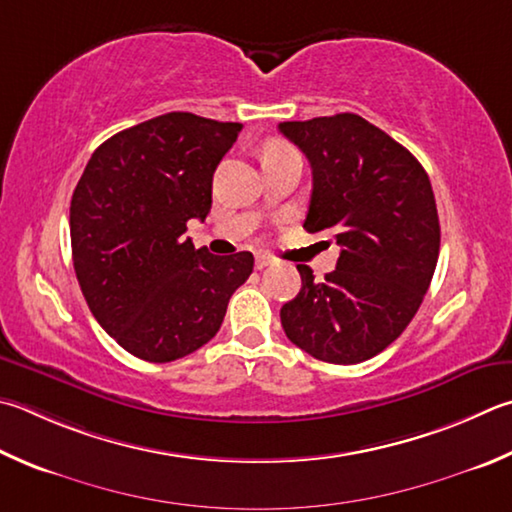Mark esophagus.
I'll list each match as a JSON object with an SVG mask.
<instances>
[{"label": "esophagus", "mask_w": 512, "mask_h": 512, "mask_svg": "<svg viewBox=\"0 0 512 512\" xmlns=\"http://www.w3.org/2000/svg\"><path fill=\"white\" fill-rule=\"evenodd\" d=\"M271 264H273V257L271 255H264V253H257L255 255V268H257V271H262V268L271 266Z\"/></svg>", "instance_id": "1"}]
</instances>
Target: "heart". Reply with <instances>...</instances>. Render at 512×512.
Masks as SVG:
<instances>
[{
    "label": "heart",
    "mask_w": 512,
    "mask_h": 512,
    "mask_svg": "<svg viewBox=\"0 0 512 512\" xmlns=\"http://www.w3.org/2000/svg\"><path fill=\"white\" fill-rule=\"evenodd\" d=\"M277 150H286V145H280V143H271V145H268L266 150H264V154H266V152H277Z\"/></svg>",
    "instance_id": "heart-1"
}]
</instances>
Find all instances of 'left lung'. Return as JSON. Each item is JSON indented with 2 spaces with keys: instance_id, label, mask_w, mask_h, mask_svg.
Segmentation results:
<instances>
[{
  "instance_id": "8db88e82",
  "label": "left lung",
  "mask_w": 512,
  "mask_h": 512,
  "mask_svg": "<svg viewBox=\"0 0 512 512\" xmlns=\"http://www.w3.org/2000/svg\"><path fill=\"white\" fill-rule=\"evenodd\" d=\"M306 154L313 190L304 228L331 232L336 271L280 311L288 340L333 365L374 358L401 336L430 288L441 228L430 179L410 150L358 114L280 123Z\"/></svg>"
}]
</instances>
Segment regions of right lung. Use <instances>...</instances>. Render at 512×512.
<instances>
[{
  "instance_id": "1",
  "label": "right lung",
  "mask_w": 512,
  "mask_h": 512,
  "mask_svg": "<svg viewBox=\"0 0 512 512\" xmlns=\"http://www.w3.org/2000/svg\"><path fill=\"white\" fill-rule=\"evenodd\" d=\"M241 123L188 111L123 129L91 154L71 197V253L98 324L132 356L172 362L215 338L248 250L217 257L183 237L206 219L212 174Z\"/></svg>"
}]
</instances>
